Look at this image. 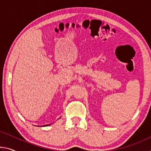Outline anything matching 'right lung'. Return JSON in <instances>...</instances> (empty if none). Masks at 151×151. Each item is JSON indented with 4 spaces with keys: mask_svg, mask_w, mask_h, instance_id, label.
Instances as JSON below:
<instances>
[{
    "mask_svg": "<svg viewBox=\"0 0 151 151\" xmlns=\"http://www.w3.org/2000/svg\"><path fill=\"white\" fill-rule=\"evenodd\" d=\"M48 125H50V124H47V125H45V126H48ZM45 126H44V127H45Z\"/></svg>",
    "mask_w": 151,
    "mask_h": 151,
    "instance_id": "add662e5",
    "label": "right lung"
}]
</instances>
